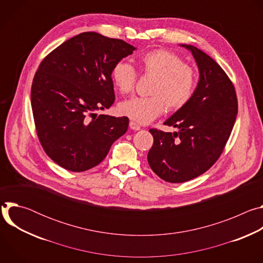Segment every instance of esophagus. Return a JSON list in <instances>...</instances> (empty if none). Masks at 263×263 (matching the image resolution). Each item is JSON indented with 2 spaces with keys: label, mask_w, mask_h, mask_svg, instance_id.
Listing matches in <instances>:
<instances>
[{
  "label": "esophagus",
  "mask_w": 263,
  "mask_h": 263,
  "mask_svg": "<svg viewBox=\"0 0 263 263\" xmlns=\"http://www.w3.org/2000/svg\"><path fill=\"white\" fill-rule=\"evenodd\" d=\"M129 126H130V128H131L132 130H134V131H138V130H140V126H139V125H137V124H136L135 122H133V121H131V122H130Z\"/></svg>",
  "instance_id": "1"
}]
</instances>
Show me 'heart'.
<instances>
[{
    "instance_id": "obj_1",
    "label": "heart",
    "mask_w": 263,
    "mask_h": 263,
    "mask_svg": "<svg viewBox=\"0 0 263 263\" xmlns=\"http://www.w3.org/2000/svg\"><path fill=\"white\" fill-rule=\"evenodd\" d=\"M144 76L154 77L149 97H134L122 102L119 110L125 117L138 124H148L162 115L166 106L179 110L189 103L196 90L195 70L184 63L175 53L158 49L144 53L138 58ZM111 78L122 93L134 90L137 72L126 61H119L112 67Z\"/></svg>"
}]
</instances>
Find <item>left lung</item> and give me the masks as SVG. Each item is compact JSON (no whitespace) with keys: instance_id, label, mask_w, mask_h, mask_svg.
Here are the masks:
<instances>
[{"instance_id":"1","label":"left lung","mask_w":263,"mask_h":263,"mask_svg":"<svg viewBox=\"0 0 263 263\" xmlns=\"http://www.w3.org/2000/svg\"><path fill=\"white\" fill-rule=\"evenodd\" d=\"M200 79L192 100L164 122L178 132L149 129L154 143L147 162L162 180L182 183L208 171L223 151L237 116L233 83L206 53L191 45Z\"/></svg>"}]
</instances>
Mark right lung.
Wrapping results in <instances>:
<instances>
[{
	"label": "right lung",
	"mask_w": 263,
	"mask_h": 263,
	"mask_svg": "<svg viewBox=\"0 0 263 263\" xmlns=\"http://www.w3.org/2000/svg\"><path fill=\"white\" fill-rule=\"evenodd\" d=\"M135 48L96 32L71 37L40 64L31 87L36 133L47 155L70 172L101 163L129 126L127 117L98 116L116 96L111 70Z\"/></svg>",
	"instance_id": "right-lung-1"
}]
</instances>
